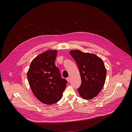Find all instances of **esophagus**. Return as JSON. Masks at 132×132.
I'll use <instances>...</instances> for the list:
<instances>
[{"mask_svg":"<svg viewBox=\"0 0 132 132\" xmlns=\"http://www.w3.org/2000/svg\"><path fill=\"white\" fill-rule=\"evenodd\" d=\"M66 79H67V81H68V82H70V79H71L70 77H68Z\"/></svg>","mask_w":132,"mask_h":132,"instance_id":"34e87169","label":"esophagus"}]
</instances>
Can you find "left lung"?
Returning <instances> with one entry per match:
<instances>
[{"instance_id":"obj_1","label":"left lung","mask_w":132,"mask_h":132,"mask_svg":"<svg viewBox=\"0 0 132 132\" xmlns=\"http://www.w3.org/2000/svg\"><path fill=\"white\" fill-rule=\"evenodd\" d=\"M70 53L77 64L81 78L79 94L85 100L92 99L100 93L105 82L107 73L104 62L95 54L79 50H71Z\"/></svg>"}]
</instances>
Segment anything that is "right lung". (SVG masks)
Instances as JSON below:
<instances>
[{
  "label": "right lung",
  "mask_w": 132,
  "mask_h": 132,
  "mask_svg": "<svg viewBox=\"0 0 132 132\" xmlns=\"http://www.w3.org/2000/svg\"><path fill=\"white\" fill-rule=\"evenodd\" d=\"M57 54L56 50H49L39 54L32 60L27 73L34 94L40 102L49 105L61 98L67 83L55 65Z\"/></svg>",
  "instance_id": "right-lung-1"
}]
</instances>
